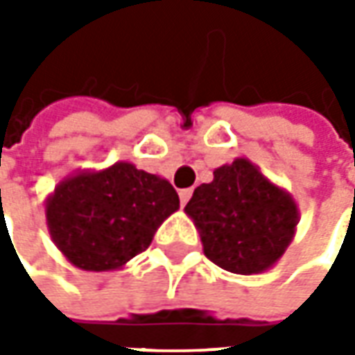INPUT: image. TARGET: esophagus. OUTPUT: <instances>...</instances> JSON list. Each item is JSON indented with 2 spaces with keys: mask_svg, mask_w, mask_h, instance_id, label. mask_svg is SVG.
Wrapping results in <instances>:
<instances>
[{
  "mask_svg": "<svg viewBox=\"0 0 355 355\" xmlns=\"http://www.w3.org/2000/svg\"><path fill=\"white\" fill-rule=\"evenodd\" d=\"M191 193H193V189H191V187H187V189H180V201H182V205H185V203L189 201Z\"/></svg>",
  "mask_w": 355,
  "mask_h": 355,
  "instance_id": "esophagus-1",
  "label": "esophagus"
}]
</instances>
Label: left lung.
Wrapping results in <instances>:
<instances>
[{
    "label": "left lung",
    "mask_w": 355,
    "mask_h": 355,
    "mask_svg": "<svg viewBox=\"0 0 355 355\" xmlns=\"http://www.w3.org/2000/svg\"><path fill=\"white\" fill-rule=\"evenodd\" d=\"M185 213L198 225L207 259L235 275L275 265L298 223L293 198L243 157L213 171L211 184L196 187Z\"/></svg>",
    "instance_id": "1"
}]
</instances>
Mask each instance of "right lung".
I'll return each instance as SVG.
<instances>
[{
    "mask_svg": "<svg viewBox=\"0 0 355 355\" xmlns=\"http://www.w3.org/2000/svg\"><path fill=\"white\" fill-rule=\"evenodd\" d=\"M178 207L170 182L120 162L59 184L47 201V225L73 265L110 270L146 251L157 227Z\"/></svg>",
    "mask_w": 355,
    "mask_h": 355,
    "instance_id": "right-lung-1",
    "label": "right lung"
}]
</instances>
